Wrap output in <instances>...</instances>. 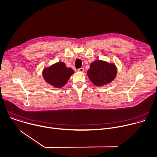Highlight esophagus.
<instances>
[{
  "label": "esophagus",
  "instance_id": "34e87169",
  "mask_svg": "<svg viewBox=\"0 0 157 157\" xmlns=\"http://www.w3.org/2000/svg\"><path fill=\"white\" fill-rule=\"evenodd\" d=\"M78 71L80 72H84V69L83 68H80L78 69Z\"/></svg>",
  "mask_w": 157,
  "mask_h": 157
}]
</instances>
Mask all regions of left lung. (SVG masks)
Instances as JSON below:
<instances>
[{"label":"left lung","mask_w":157,"mask_h":157,"mask_svg":"<svg viewBox=\"0 0 157 157\" xmlns=\"http://www.w3.org/2000/svg\"><path fill=\"white\" fill-rule=\"evenodd\" d=\"M117 73V69L114 63L97 59L91 63L87 75L94 85L102 86L112 82Z\"/></svg>","instance_id":"1"}]
</instances>
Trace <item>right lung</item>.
<instances>
[{
	"label": "right lung",
	"mask_w": 157,
	"mask_h": 157,
	"mask_svg": "<svg viewBox=\"0 0 157 157\" xmlns=\"http://www.w3.org/2000/svg\"><path fill=\"white\" fill-rule=\"evenodd\" d=\"M74 74V70L67 67L66 64L62 62H56L49 67H45L42 72L44 80L48 84L57 88L64 86Z\"/></svg>",
	"instance_id": "right-lung-1"
}]
</instances>
